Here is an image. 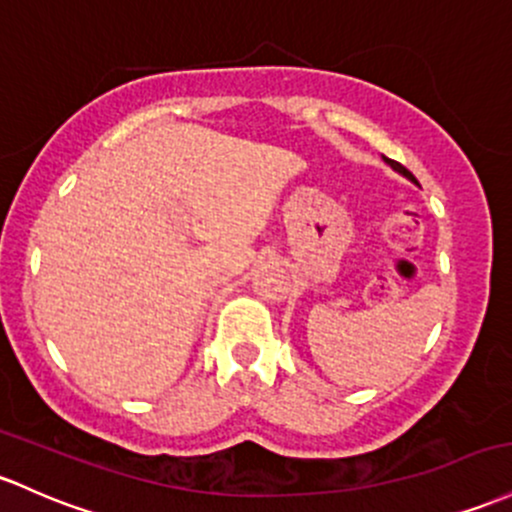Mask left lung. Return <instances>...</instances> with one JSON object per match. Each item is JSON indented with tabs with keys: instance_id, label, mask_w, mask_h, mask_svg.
I'll return each mask as SVG.
<instances>
[{
	"instance_id": "8db88e82",
	"label": "left lung",
	"mask_w": 512,
	"mask_h": 512,
	"mask_svg": "<svg viewBox=\"0 0 512 512\" xmlns=\"http://www.w3.org/2000/svg\"><path fill=\"white\" fill-rule=\"evenodd\" d=\"M384 162H386V165H389V167H391V170H393V172L403 174V177H406V179H411V182H413V184H418V179H415V177H413V174H411V172H408V170H406V167H403V165H401V162H396V160H389V157H384Z\"/></svg>"
}]
</instances>
